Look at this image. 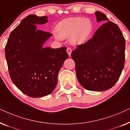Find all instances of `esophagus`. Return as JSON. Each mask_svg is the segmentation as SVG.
I'll return each mask as SVG.
<instances>
[{
	"label": "esophagus",
	"instance_id": "obj_1",
	"mask_svg": "<svg viewBox=\"0 0 130 130\" xmlns=\"http://www.w3.org/2000/svg\"><path fill=\"white\" fill-rule=\"evenodd\" d=\"M67 52L68 53V55L69 56H71V53H72V48L70 47H67Z\"/></svg>",
	"mask_w": 130,
	"mask_h": 130
}]
</instances>
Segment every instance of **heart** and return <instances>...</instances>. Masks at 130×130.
I'll use <instances>...</instances> for the list:
<instances>
[{
    "mask_svg": "<svg viewBox=\"0 0 130 130\" xmlns=\"http://www.w3.org/2000/svg\"><path fill=\"white\" fill-rule=\"evenodd\" d=\"M93 25L91 20L82 17L69 18L63 19L56 26L57 33L54 36L57 40L69 37L72 44H79L84 42L92 32Z\"/></svg>",
    "mask_w": 130,
    "mask_h": 130,
    "instance_id": "b5f03b06",
    "label": "heart"
}]
</instances>
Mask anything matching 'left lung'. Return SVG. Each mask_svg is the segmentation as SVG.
<instances>
[{"label":"left lung","mask_w":130,"mask_h":130,"mask_svg":"<svg viewBox=\"0 0 130 130\" xmlns=\"http://www.w3.org/2000/svg\"><path fill=\"white\" fill-rule=\"evenodd\" d=\"M98 22L109 19L102 12H95ZM125 40L115 23L108 21L93 37L72 51L80 84L92 91H104L118 81L125 63Z\"/></svg>","instance_id":"8db88e82"}]
</instances>
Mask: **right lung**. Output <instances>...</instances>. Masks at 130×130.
<instances>
[{
	"mask_svg": "<svg viewBox=\"0 0 130 130\" xmlns=\"http://www.w3.org/2000/svg\"><path fill=\"white\" fill-rule=\"evenodd\" d=\"M47 17L29 15L11 32L5 56L12 81L21 91L32 98L50 94L57 76L68 58L66 47H42L52 34L37 29L35 24L48 22Z\"/></svg>",
	"mask_w": 130,
	"mask_h": 130,
	"instance_id": "1",
	"label": "right lung"
}]
</instances>
